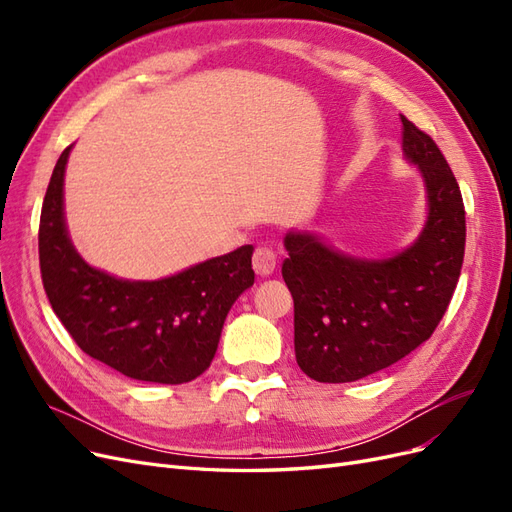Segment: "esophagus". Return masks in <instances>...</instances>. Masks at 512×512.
<instances>
[{
    "mask_svg": "<svg viewBox=\"0 0 512 512\" xmlns=\"http://www.w3.org/2000/svg\"><path fill=\"white\" fill-rule=\"evenodd\" d=\"M252 267L258 275H271L277 267V256L275 252L271 250L269 245H258L254 250V256H252Z\"/></svg>",
    "mask_w": 512,
    "mask_h": 512,
    "instance_id": "esophagus-1",
    "label": "esophagus"
}]
</instances>
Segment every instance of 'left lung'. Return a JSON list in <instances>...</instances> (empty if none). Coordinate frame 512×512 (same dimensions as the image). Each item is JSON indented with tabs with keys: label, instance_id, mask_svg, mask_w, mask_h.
Instances as JSON below:
<instances>
[{
	"label": "left lung",
	"instance_id": "left-lung-1",
	"mask_svg": "<svg viewBox=\"0 0 512 512\" xmlns=\"http://www.w3.org/2000/svg\"><path fill=\"white\" fill-rule=\"evenodd\" d=\"M401 145L421 168L429 215L421 237L386 260H356L312 235H286L294 354L316 382H354L397 363L436 331L459 282L466 209L433 138L401 115Z\"/></svg>",
	"mask_w": 512,
	"mask_h": 512
}]
</instances>
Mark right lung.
I'll use <instances>...</instances> for the list:
<instances>
[{
    "mask_svg": "<svg viewBox=\"0 0 512 512\" xmlns=\"http://www.w3.org/2000/svg\"><path fill=\"white\" fill-rule=\"evenodd\" d=\"M61 153L46 188L38 254L53 312L85 354L132 380L183 384L211 365L232 303L254 284L252 245L158 282H126L89 267L64 224Z\"/></svg>",
    "mask_w": 512,
    "mask_h": 512,
    "instance_id": "1",
    "label": "right lung"
}]
</instances>
